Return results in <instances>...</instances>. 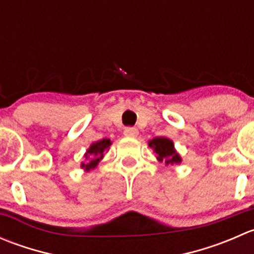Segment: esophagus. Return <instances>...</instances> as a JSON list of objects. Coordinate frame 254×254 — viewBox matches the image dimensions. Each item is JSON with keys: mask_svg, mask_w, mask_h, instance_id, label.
<instances>
[{"mask_svg": "<svg viewBox=\"0 0 254 254\" xmlns=\"http://www.w3.org/2000/svg\"><path fill=\"white\" fill-rule=\"evenodd\" d=\"M139 131H137L136 127H127L124 129V135L125 136H129V137H136Z\"/></svg>", "mask_w": 254, "mask_h": 254, "instance_id": "esophagus-1", "label": "esophagus"}]
</instances>
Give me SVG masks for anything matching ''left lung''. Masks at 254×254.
Instances as JSON below:
<instances>
[{
    "instance_id": "obj_1",
    "label": "left lung",
    "mask_w": 254,
    "mask_h": 254,
    "mask_svg": "<svg viewBox=\"0 0 254 254\" xmlns=\"http://www.w3.org/2000/svg\"><path fill=\"white\" fill-rule=\"evenodd\" d=\"M151 147L157 153L158 161H165L166 165H175L181 162V157L176 152L173 142L167 137H155L152 141L148 142Z\"/></svg>"
}]
</instances>
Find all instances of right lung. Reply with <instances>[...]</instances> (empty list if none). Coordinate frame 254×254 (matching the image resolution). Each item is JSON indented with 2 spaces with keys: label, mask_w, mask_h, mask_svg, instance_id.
<instances>
[{
  "label": "right lung",
  "mask_w": 254,
  "mask_h": 254,
  "mask_svg": "<svg viewBox=\"0 0 254 254\" xmlns=\"http://www.w3.org/2000/svg\"><path fill=\"white\" fill-rule=\"evenodd\" d=\"M111 146V140L109 139H103L101 141L93 143L91 145V147L88 148L86 153V158H88L91 156V161L88 163H82V168H86V170H91L97 166V163L99 162L102 157H103V152L106 148H108Z\"/></svg>",
  "instance_id": "add662e5"
}]
</instances>
